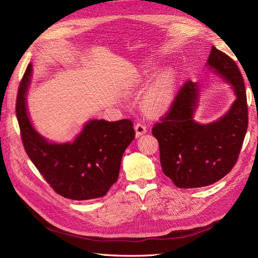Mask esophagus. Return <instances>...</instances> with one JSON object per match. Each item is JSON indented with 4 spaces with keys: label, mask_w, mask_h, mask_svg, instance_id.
<instances>
[{
    "label": "esophagus",
    "mask_w": 258,
    "mask_h": 258,
    "mask_svg": "<svg viewBox=\"0 0 258 258\" xmlns=\"http://www.w3.org/2000/svg\"><path fill=\"white\" fill-rule=\"evenodd\" d=\"M135 132H136V136L140 137V136L147 133V126L142 123H137L135 125Z\"/></svg>",
    "instance_id": "34e87169"
}]
</instances>
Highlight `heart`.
<instances>
[{
	"label": "heart",
	"instance_id": "heart-1",
	"mask_svg": "<svg viewBox=\"0 0 258 258\" xmlns=\"http://www.w3.org/2000/svg\"><path fill=\"white\" fill-rule=\"evenodd\" d=\"M173 83V76L171 74L161 75L145 95V107L154 112L168 108L172 100Z\"/></svg>",
	"mask_w": 258,
	"mask_h": 258
}]
</instances>
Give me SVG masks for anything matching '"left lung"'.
I'll use <instances>...</instances> for the list:
<instances>
[{"mask_svg":"<svg viewBox=\"0 0 258 258\" xmlns=\"http://www.w3.org/2000/svg\"><path fill=\"white\" fill-rule=\"evenodd\" d=\"M205 66L234 92L235 100L227 113L210 123L196 122L202 89L201 85L188 81L169 113L153 128L159 142L163 173L180 188L207 186L227 175L237 160L247 130L245 86L239 68L215 47Z\"/></svg>","mask_w":258,"mask_h":258,"instance_id":"obj_1","label":"left lung"}]
</instances>
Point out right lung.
Here are the masks:
<instances>
[{
    "mask_svg": "<svg viewBox=\"0 0 258 258\" xmlns=\"http://www.w3.org/2000/svg\"><path fill=\"white\" fill-rule=\"evenodd\" d=\"M32 64L19 85L16 115L26 153L57 194L74 201L102 197L116 182L125 149L135 138L133 122L89 120L75 140L50 142L35 128L27 108Z\"/></svg>",
    "mask_w": 258,
    "mask_h": 258,
    "instance_id": "add662e5",
    "label": "right lung"
}]
</instances>
